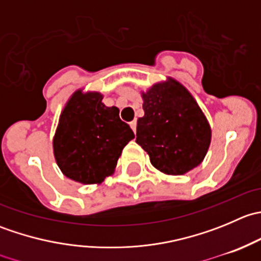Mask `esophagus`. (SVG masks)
I'll return each instance as SVG.
<instances>
[{
	"mask_svg": "<svg viewBox=\"0 0 261 261\" xmlns=\"http://www.w3.org/2000/svg\"><path fill=\"white\" fill-rule=\"evenodd\" d=\"M130 126H131V128H133L134 133H136V121H131Z\"/></svg>",
	"mask_w": 261,
	"mask_h": 261,
	"instance_id": "obj_1",
	"label": "esophagus"
}]
</instances>
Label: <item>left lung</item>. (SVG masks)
I'll return each mask as SVG.
<instances>
[{"label": "left lung", "mask_w": 261, "mask_h": 261, "mask_svg": "<svg viewBox=\"0 0 261 261\" xmlns=\"http://www.w3.org/2000/svg\"><path fill=\"white\" fill-rule=\"evenodd\" d=\"M145 115L138 120L136 143L160 172L180 175L201 164L211 128L197 102L178 82L158 83L143 93Z\"/></svg>", "instance_id": "8db88e82"}]
</instances>
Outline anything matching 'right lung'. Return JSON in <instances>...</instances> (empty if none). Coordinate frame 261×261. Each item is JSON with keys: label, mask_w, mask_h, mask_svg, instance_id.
I'll return each mask as SVG.
<instances>
[{"label": "right lung", "mask_w": 261, "mask_h": 261, "mask_svg": "<svg viewBox=\"0 0 261 261\" xmlns=\"http://www.w3.org/2000/svg\"><path fill=\"white\" fill-rule=\"evenodd\" d=\"M102 94L75 92L60 115L53 146L63 174L83 184L112 174L122 149L135 138L117 107H106Z\"/></svg>", "instance_id": "right-lung-1"}]
</instances>
